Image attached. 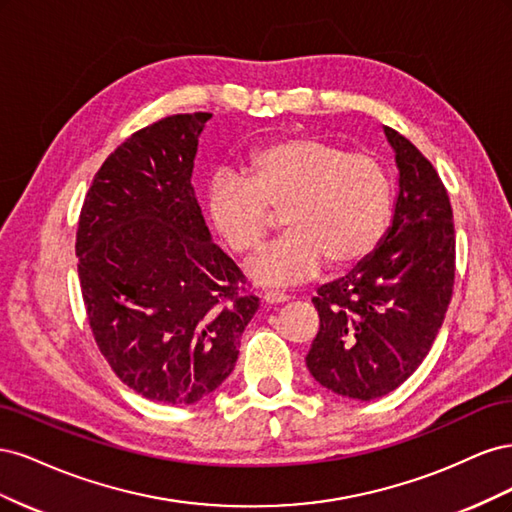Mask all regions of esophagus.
Segmentation results:
<instances>
[{
  "instance_id": "esophagus-1",
  "label": "esophagus",
  "mask_w": 512,
  "mask_h": 512,
  "mask_svg": "<svg viewBox=\"0 0 512 512\" xmlns=\"http://www.w3.org/2000/svg\"><path fill=\"white\" fill-rule=\"evenodd\" d=\"M262 301H265L267 305H280V303L288 301V294H284V292H265V294H262Z\"/></svg>"
}]
</instances>
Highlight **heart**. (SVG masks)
<instances>
[{
    "mask_svg": "<svg viewBox=\"0 0 512 512\" xmlns=\"http://www.w3.org/2000/svg\"><path fill=\"white\" fill-rule=\"evenodd\" d=\"M241 175H218L205 194L211 230L239 258H252L273 228L288 230L254 267L262 284L290 286L322 265L348 271L378 250L393 220V179L371 153L318 136H286L247 153Z\"/></svg>",
    "mask_w": 512,
    "mask_h": 512,
    "instance_id": "b5f03b06",
    "label": "heart"
}]
</instances>
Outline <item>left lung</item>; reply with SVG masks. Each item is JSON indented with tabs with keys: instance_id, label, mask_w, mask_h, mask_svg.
Returning a JSON list of instances; mask_svg holds the SVG:
<instances>
[{
	"instance_id": "left-lung-1",
	"label": "left lung",
	"mask_w": 512,
	"mask_h": 512,
	"mask_svg": "<svg viewBox=\"0 0 512 512\" xmlns=\"http://www.w3.org/2000/svg\"><path fill=\"white\" fill-rule=\"evenodd\" d=\"M395 149L399 194L393 226L363 265L318 288L320 329L305 363L322 386L350 399L384 397L429 354L455 286V226L433 164L406 136Z\"/></svg>"
}]
</instances>
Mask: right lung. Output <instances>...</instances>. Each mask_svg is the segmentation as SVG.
Listing matches in <instances>:
<instances>
[{
    "label": "right lung",
    "instance_id": "right-lung-1",
    "mask_svg": "<svg viewBox=\"0 0 512 512\" xmlns=\"http://www.w3.org/2000/svg\"><path fill=\"white\" fill-rule=\"evenodd\" d=\"M211 113L170 115L134 132L85 194L76 256L96 344L132 391L196 404L235 369L258 297L211 241L192 188Z\"/></svg>",
    "mask_w": 512,
    "mask_h": 512
}]
</instances>
